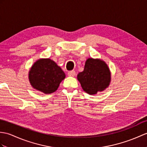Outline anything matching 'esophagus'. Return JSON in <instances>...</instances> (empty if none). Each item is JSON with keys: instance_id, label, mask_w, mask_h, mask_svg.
Wrapping results in <instances>:
<instances>
[{"instance_id": "34e87169", "label": "esophagus", "mask_w": 147, "mask_h": 147, "mask_svg": "<svg viewBox=\"0 0 147 147\" xmlns=\"http://www.w3.org/2000/svg\"><path fill=\"white\" fill-rule=\"evenodd\" d=\"M67 75L69 76H74L75 75H76V72H75V71L73 70V71H69V72L67 73Z\"/></svg>"}]
</instances>
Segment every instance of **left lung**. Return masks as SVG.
<instances>
[{
  "instance_id": "1",
  "label": "left lung",
  "mask_w": 147,
  "mask_h": 147,
  "mask_svg": "<svg viewBox=\"0 0 147 147\" xmlns=\"http://www.w3.org/2000/svg\"><path fill=\"white\" fill-rule=\"evenodd\" d=\"M78 80L83 90L90 94H95L105 90L110 84V69L104 61L88 59L83 72L78 74Z\"/></svg>"
}]
</instances>
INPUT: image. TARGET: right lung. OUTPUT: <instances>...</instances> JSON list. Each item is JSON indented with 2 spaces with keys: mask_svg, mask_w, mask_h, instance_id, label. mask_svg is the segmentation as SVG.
Masks as SVG:
<instances>
[{
  "mask_svg": "<svg viewBox=\"0 0 147 147\" xmlns=\"http://www.w3.org/2000/svg\"><path fill=\"white\" fill-rule=\"evenodd\" d=\"M65 77L61 68L50 59L37 61L29 74V79L32 87L45 94L56 91Z\"/></svg>",
  "mask_w": 147,
  "mask_h": 147,
  "instance_id": "right-lung-1",
  "label": "right lung"
}]
</instances>
